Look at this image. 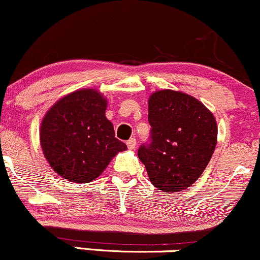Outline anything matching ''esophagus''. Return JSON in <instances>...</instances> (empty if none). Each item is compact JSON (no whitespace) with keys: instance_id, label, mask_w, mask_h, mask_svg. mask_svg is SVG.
<instances>
[{"instance_id":"34e87169","label":"esophagus","mask_w":260,"mask_h":260,"mask_svg":"<svg viewBox=\"0 0 260 260\" xmlns=\"http://www.w3.org/2000/svg\"><path fill=\"white\" fill-rule=\"evenodd\" d=\"M126 146L129 149H135L136 148V139L135 137H131L130 140L126 141Z\"/></svg>"}]
</instances>
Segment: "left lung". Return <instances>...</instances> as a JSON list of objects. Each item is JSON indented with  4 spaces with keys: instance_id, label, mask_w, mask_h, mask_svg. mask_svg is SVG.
Here are the masks:
<instances>
[{
    "instance_id": "obj_1",
    "label": "left lung",
    "mask_w": 260,
    "mask_h": 260,
    "mask_svg": "<svg viewBox=\"0 0 260 260\" xmlns=\"http://www.w3.org/2000/svg\"><path fill=\"white\" fill-rule=\"evenodd\" d=\"M148 121L149 140L137 154L152 184L165 193L190 187L216 148L213 114L193 96L166 89L149 98Z\"/></svg>"
}]
</instances>
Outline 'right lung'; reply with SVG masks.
I'll return each mask as SVG.
<instances>
[{
  "label": "right lung",
  "mask_w": 260,
  "mask_h": 260,
  "mask_svg": "<svg viewBox=\"0 0 260 260\" xmlns=\"http://www.w3.org/2000/svg\"><path fill=\"white\" fill-rule=\"evenodd\" d=\"M107 101L94 89L66 95L47 112L40 137L43 154L57 175L76 183L98 178L126 145L115 139L106 118Z\"/></svg>",
  "instance_id": "1"
}]
</instances>
